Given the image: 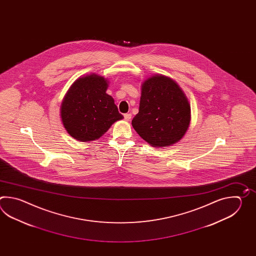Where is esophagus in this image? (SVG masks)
<instances>
[{"label":"esophagus","instance_id":"obj_1","mask_svg":"<svg viewBox=\"0 0 256 256\" xmlns=\"http://www.w3.org/2000/svg\"><path fill=\"white\" fill-rule=\"evenodd\" d=\"M124 119H126V120H130V118H132V114H124Z\"/></svg>","mask_w":256,"mask_h":256}]
</instances>
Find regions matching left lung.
Segmentation results:
<instances>
[{
	"mask_svg": "<svg viewBox=\"0 0 256 256\" xmlns=\"http://www.w3.org/2000/svg\"><path fill=\"white\" fill-rule=\"evenodd\" d=\"M190 122V106L178 85L164 76H152L142 83L139 112L132 126L154 146L180 141Z\"/></svg>",
	"mask_w": 256,
	"mask_h": 256,
	"instance_id": "obj_1",
	"label": "left lung"
}]
</instances>
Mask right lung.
<instances>
[{"label":"right lung","mask_w":256,"mask_h":256,"mask_svg":"<svg viewBox=\"0 0 256 256\" xmlns=\"http://www.w3.org/2000/svg\"><path fill=\"white\" fill-rule=\"evenodd\" d=\"M107 87V80L95 74L80 78L72 84L61 105V119L73 138L96 140L124 118L112 97L106 93Z\"/></svg>","instance_id":"1"}]
</instances>
